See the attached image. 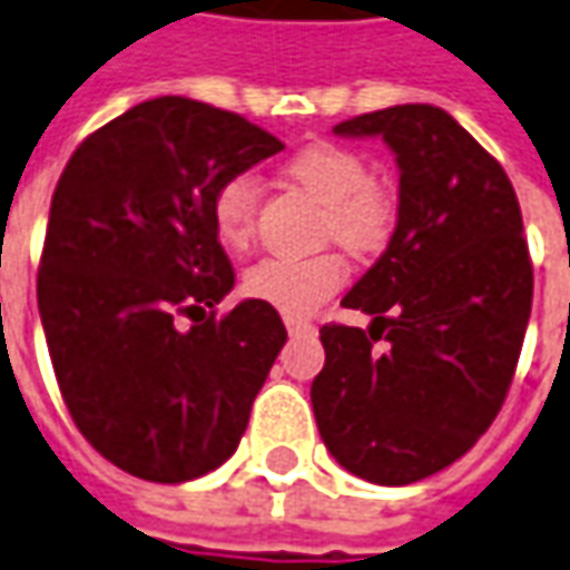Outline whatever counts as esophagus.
<instances>
[{
	"label": "esophagus",
	"mask_w": 570,
	"mask_h": 570,
	"mask_svg": "<svg viewBox=\"0 0 570 570\" xmlns=\"http://www.w3.org/2000/svg\"><path fill=\"white\" fill-rule=\"evenodd\" d=\"M286 331H289V336H302V334H312L315 331V324L312 321H305V317H293L286 315Z\"/></svg>",
	"instance_id": "1"
}]
</instances>
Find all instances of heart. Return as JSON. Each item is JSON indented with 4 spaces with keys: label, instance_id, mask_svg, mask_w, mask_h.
Returning a JSON list of instances; mask_svg holds the SVG:
<instances>
[{
    "label": "heart",
    "instance_id": "1",
    "mask_svg": "<svg viewBox=\"0 0 570 570\" xmlns=\"http://www.w3.org/2000/svg\"><path fill=\"white\" fill-rule=\"evenodd\" d=\"M284 174L324 205L321 236L352 253H377L396 227V196L367 174V161L352 149L312 142L293 155ZM258 218V184L253 174H230L212 193V224L220 243L236 253L249 249ZM346 258L334 249L315 255H271L246 271V296L284 315H308L346 284Z\"/></svg>",
    "mask_w": 570,
    "mask_h": 570
}]
</instances>
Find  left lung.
Here are the masks:
<instances>
[{
    "mask_svg": "<svg viewBox=\"0 0 570 570\" xmlns=\"http://www.w3.org/2000/svg\"><path fill=\"white\" fill-rule=\"evenodd\" d=\"M334 134L393 149L399 218L386 253L343 299L371 327H321L327 358L312 409L350 474L405 487L462 459L499 415L533 265L509 174L443 108H381Z\"/></svg>",
    "mask_w": 570,
    "mask_h": 570,
    "instance_id": "1",
    "label": "left lung"
}]
</instances>
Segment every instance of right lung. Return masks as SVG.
I'll use <instances>...</instances> for the list:
<instances>
[{"label":"right lung","instance_id":"1","mask_svg":"<svg viewBox=\"0 0 570 570\" xmlns=\"http://www.w3.org/2000/svg\"><path fill=\"white\" fill-rule=\"evenodd\" d=\"M281 149L234 111L158 96L58 177L37 274L49 358L77 431L134 478L184 483L227 462L284 350L265 302L215 315L234 268L212 224L220 180Z\"/></svg>","mask_w":570,"mask_h":570}]
</instances>
